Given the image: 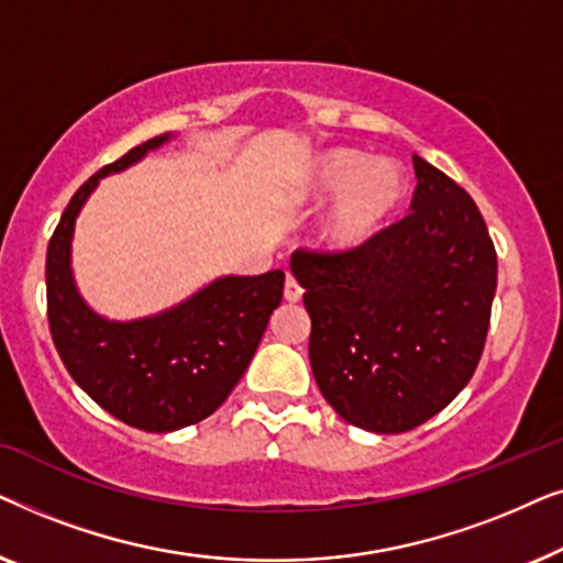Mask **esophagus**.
<instances>
[{
	"label": "esophagus",
	"instance_id": "obj_1",
	"mask_svg": "<svg viewBox=\"0 0 563 563\" xmlns=\"http://www.w3.org/2000/svg\"><path fill=\"white\" fill-rule=\"evenodd\" d=\"M284 299H287V302H299V299H302V287H299V282L295 279V276H287Z\"/></svg>",
	"mask_w": 563,
	"mask_h": 563
}]
</instances>
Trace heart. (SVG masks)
<instances>
[{
	"label": "heart",
	"mask_w": 563,
	"mask_h": 563,
	"mask_svg": "<svg viewBox=\"0 0 563 563\" xmlns=\"http://www.w3.org/2000/svg\"><path fill=\"white\" fill-rule=\"evenodd\" d=\"M407 176L395 161L374 158L351 148H330L305 166L297 199L325 205L320 241L330 251H358L376 241L405 202Z\"/></svg>",
	"instance_id": "b5f03b06"
}]
</instances>
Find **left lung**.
Here are the masks:
<instances>
[{
    "label": "left lung",
    "mask_w": 563,
    "mask_h": 563,
    "mask_svg": "<svg viewBox=\"0 0 563 563\" xmlns=\"http://www.w3.org/2000/svg\"><path fill=\"white\" fill-rule=\"evenodd\" d=\"M410 214L358 251L291 253L310 312V364L330 407L405 433L466 387L487 341L497 253L474 199L412 156Z\"/></svg>",
    "instance_id": "1"
}]
</instances>
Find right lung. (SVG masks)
I'll return each mask as SVG.
<instances>
[{"label": "right lung", "instance_id": "1", "mask_svg": "<svg viewBox=\"0 0 563 563\" xmlns=\"http://www.w3.org/2000/svg\"><path fill=\"white\" fill-rule=\"evenodd\" d=\"M172 137H151L84 181L45 256L51 335L68 374L99 407L148 433L195 426L225 402L284 295V272L276 268L261 276H220L184 302L137 320H110L84 302L71 268L81 207L99 179L125 172Z\"/></svg>", "mask_w": 563, "mask_h": 563}]
</instances>
